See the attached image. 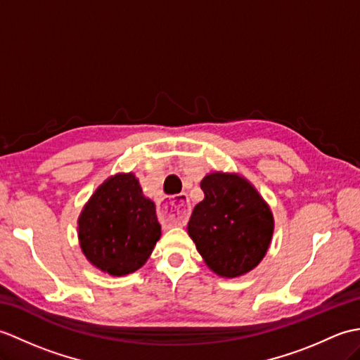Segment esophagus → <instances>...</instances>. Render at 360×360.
Here are the masks:
<instances>
[{
    "label": "esophagus",
    "mask_w": 360,
    "mask_h": 360,
    "mask_svg": "<svg viewBox=\"0 0 360 360\" xmlns=\"http://www.w3.org/2000/svg\"><path fill=\"white\" fill-rule=\"evenodd\" d=\"M159 219L168 226H182L190 215V202L186 193L165 196L158 207Z\"/></svg>",
    "instance_id": "obj_1"
}]
</instances>
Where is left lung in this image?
Wrapping results in <instances>:
<instances>
[{
  "label": "left lung",
  "instance_id": "8db88e82",
  "mask_svg": "<svg viewBox=\"0 0 360 360\" xmlns=\"http://www.w3.org/2000/svg\"><path fill=\"white\" fill-rule=\"evenodd\" d=\"M204 200L195 205L188 235L210 269L226 278L254 269L274 233L272 213L238 174L212 173L201 181Z\"/></svg>",
  "mask_w": 360,
  "mask_h": 360
}]
</instances>
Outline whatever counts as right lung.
Wrapping results in <instances>:
<instances>
[{
    "instance_id": "right-lung-1",
    "label": "right lung",
    "mask_w": 360,
    "mask_h": 360,
    "mask_svg": "<svg viewBox=\"0 0 360 360\" xmlns=\"http://www.w3.org/2000/svg\"><path fill=\"white\" fill-rule=\"evenodd\" d=\"M159 236L155 202L142 195L133 173L105 181L79 218L83 254L98 269L117 277L142 267Z\"/></svg>"
}]
</instances>
